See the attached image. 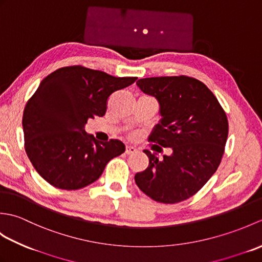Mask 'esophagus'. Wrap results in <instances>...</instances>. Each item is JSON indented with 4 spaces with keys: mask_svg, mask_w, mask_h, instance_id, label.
I'll use <instances>...</instances> for the list:
<instances>
[{
    "mask_svg": "<svg viewBox=\"0 0 262 262\" xmlns=\"http://www.w3.org/2000/svg\"><path fill=\"white\" fill-rule=\"evenodd\" d=\"M137 152L136 147L134 146H130V145H127L126 146V154H134Z\"/></svg>",
    "mask_w": 262,
    "mask_h": 262,
    "instance_id": "esophagus-1",
    "label": "esophagus"
}]
</instances>
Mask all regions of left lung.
I'll list each match as a JSON object with an SVG mask.
<instances>
[{"label":"left lung","mask_w":262,"mask_h":262,"mask_svg":"<svg viewBox=\"0 0 262 262\" xmlns=\"http://www.w3.org/2000/svg\"><path fill=\"white\" fill-rule=\"evenodd\" d=\"M136 84L160 105L161 119L148 140L172 153L159 159L144 149L148 166L135 174V182L155 202L180 203L200 190L219 168L229 134L226 114L213 92L192 77H146Z\"/></svg>","instance_id":"1"}]
</instances>
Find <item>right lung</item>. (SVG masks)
<instances>
[{
	"label": "right lung",
	"instance_id": "right-lung-1",
	"mask_svg": "<svg viewBox=\"0 0 262 262\" xmlns=\"http://www.w3.org/2000/svg\"><path fill=\"white\" fill-rule=\"evenodd\" d=\"M136 80L69 66L40 82L26 104L22 127L27 155L41 178L65 190L99 179L109 161L125 152V145L118 140L99 142L84 126L89 118L105 114L111 93Z\"/></svg>",
	"mask_w": 262,
	"mask_h": 262
}]
</instances>
